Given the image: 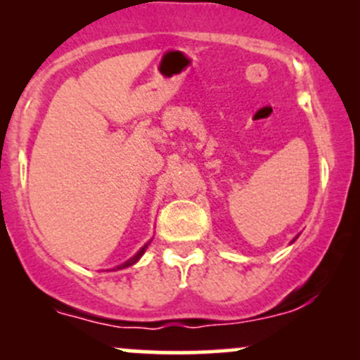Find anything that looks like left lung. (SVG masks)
<instances>
[{
    "mask_svg": "<svg viewBox=\"0 0 360 360\" xmlns=\"http://www.w3.org/2000/svg\"><path fill=\"white\" fill-rule=\"evenodd\" d=\"M298 237H300V233H298V235H296V237H295V238H292V242H295V240H296V238H298ZM292 242H291V243H292Z\"/></svg>",
    "mask_w": 360,
    "mask_h": 360,
    "instance_id": "1",
    "label": "left lung"
}]
</instances>
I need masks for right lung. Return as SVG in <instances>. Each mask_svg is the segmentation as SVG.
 Segmentation results:
<instances>
[{"instance_id": "right-lung-1", "label": "right lung", "mask_w": 360, "mask_h": 360, "mask_svg": "<svg viewBox=\"0 0 360 360\" xmlns=\"http://www.w3.org/2000/svg\"><path fill=\"white\" fill-rule=\"evenodd\" d=\"M150 242H152V238H150V240H148V242L146 243V245H143V247H142V249H140V250L137 252V254H135V255H134V257H130V259H128V260H125V262H123V264H120V266H117V267H113V269H111V271H120V269H127V267L134 266V264H135V262H139V260H140V257H142V255H143V254H146L147 247H148V245H150Z\"/></svg>"}]
</instances>
